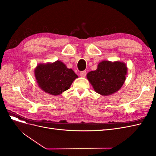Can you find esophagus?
<instances>
[{
  "instance_id": "34e87169",
  "label": "esophagus",
  "mask_w": 156,
  "mask_h": 156,
  "mask_svg": "<svg viewBox=\"0 0 156 156\" xmlns=\"http://www.w3.org/2000/svg\"><path fill=\"white\" fill-rule=\"evenodd\" d=\"M79 75L81 77H85L87 75V71H82V72L79 73Z\"/></svg>"
}]
</instances>
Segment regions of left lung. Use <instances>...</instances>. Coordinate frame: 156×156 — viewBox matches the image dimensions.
<instances>
[{
    "label": "left lung",
    "mask_w": 156,
    "mask_h": 156,
    "mask_svg": "<svg viewBox=\"0 0 156 156\" xmlns=\"http://www.w3.org/2000/svg\"><path fill=\"white\" fill-rule=\"evenodd\" d=\"M126 74L127 67L124 63L102 61L96 70L88 73L87 78L97 93L108 96L122 87Z\"/></svg>",
    "instance_id": "1"
}]
</instances>
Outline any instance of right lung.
<instances>
[{
    "label": "right lung",
    "instance_id": "1",
    "mask_svg": "<svg viewBox=\"0 0 156 156\" xmlns=\"http://www.w3.org/2000/svg\"><path fill=\"white\" fill-rule=\"evenodd\" d=\"M35 77L39 87L47 93L56 96L69 88L77 75L60 61L40 64L35 69Z\"/></svg>",
    "mask_w": 156,
    "mask_h": 156
}]
</instances>
